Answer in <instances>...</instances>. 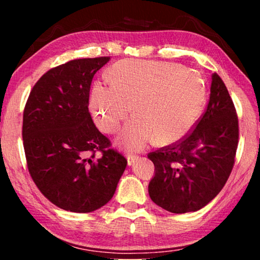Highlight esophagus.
Wrapping results in <instances>:
<instances>
[{"instance_id":"obj_1","label":"esophagus","mask_w":260,"mask_h":260,"mask_svg":"<svg viewBox=\"0 0 260 260\" xmlns=\"http://www.w3.org/2000/svg\"><path fill=\"white\" fill-rule=\"evenodd\" d=\"M139 159L138 156H133V155H127V164H128V166L133 165L134 162Z\"/></svg>"}]
</instances>
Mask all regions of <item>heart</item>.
Masks as SVG:
<instances>
[{"label":"heart","mask_w":260,"mask_h":260,"mask_svg":"<svg viewBox=\"0 0 260 260\" xmlns=\"http://www.w3.org/2000/svg\"><path fill=\"white\" fill-rule=\"evenodd\" d=\"M110 87L96 82L89 111L104 133H116L134 116L119 136L127 151L146 149L153 141L183 139L199 121L205 104V85L199 74L180 65L148 60H120L105 73Z\"/></svg>","instance_id":"b5f03b06"}]
</instances>
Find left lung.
Masks as SVG:
<instances>
[{"mask_svg": "<svg viewBox=\"0 0 260 260\" xmlns=\"http://www.w3.org/2000/svg\"><path fill=\"white\" fill-rule=\"evenodd\" d=\"M239 120L225 83L212 74L210 100L196 127L182 140L150 152L152 202L172 213L195 212L225 186L234 166Z\"/></svg>", "mask_w": 260, "mask_h": 260, "instance_id": "obj_1", "label": "left lung"}]
</instances>
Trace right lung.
Masks as SVG:
<instances>
[{
  "label": "right lung",
  "instance_id": "obj_1",
  "mask_svg": "<svg viewBox=\"0 0 260 260\" xmlns=\"http://www.w3.org/2000/svg\"><path fill=\"white\" fill-rule=\"evenodd\" d=\"M109 59H74L49 70L25 105L23 140L30 177L52 204L71 212H93L107 204L127 165L88 110L91 80ZM96 151L101 157H94Z\"/></svg>",
  "mask_w": 260,
  "mask_h": 260
}]
</instances>
